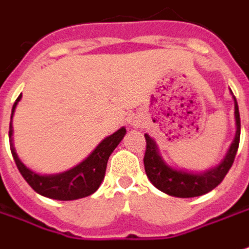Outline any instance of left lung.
Listing matches in <instances>:
<instances>
[{"label": "left lung", "instance_id": "obj_1", "mask_svg": "<svg viewBox=\"0 0 249 249\" xmlns=\"http://www.w3.org/2000/svg\"><path fill=\"white\" fill-rule=\"evenodd\" d=\"M234 98V116H235V137L226 154L225 159L213 169L206 170L204 173H190L184 170H177L165 163V160L159 155L158 145L148 134H144L147 141V148L144 155V167L149 181L165 193L167 196H178V198H193V196H204L217 187L230 170L233 165L240 144V112L237 100Z\"/></svg>", "mask_w": 249, "mask_h": 249}]
</instances>
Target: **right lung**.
<instances>
[{
    "mask_svg": "<svg viewBox=\"0 0 249 249\" xmlns=\"http://www.w3.org/2000/svg\"><path fill=\"white\" fill-rule=\"evenodd\" d=\"M20 98L22 95L18 97V100L15 101L14 107H12L11 124H9V145H11V152L15 159V163L19 169L20 175L29 183V186L40 196L59 199V201L79 199V198H84L95 193L105 177L107 163H108L110 154L124 137L126 129L122 127L112 136L102 140L98 144V147L91 152L89 158L84 159L82 163H79L71 170L58 173V175H38L22 163V160L18 158V154L15 151L14 142H12V133H14L12 118H14L15 108Z\"/></svg>",
    "mask_w": 249,
    "mask_h": 249,
    "instance_id": "right-lung-1",
    "label": "right lung"
}]
</instances>
